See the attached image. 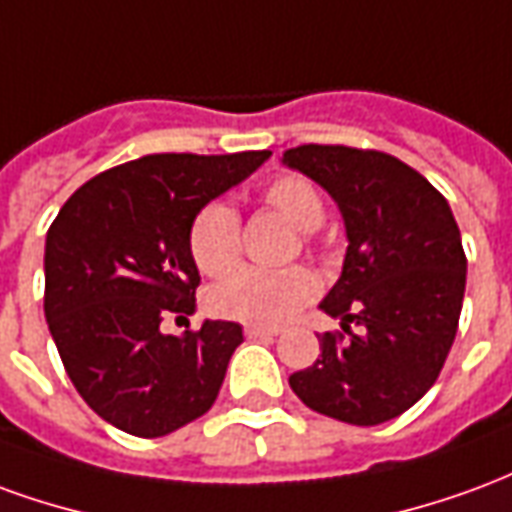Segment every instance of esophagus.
Segmentation results:
<instances>
[{
    "label": "esophagus",
    "instance_id": "34e87169",
    "mask_svg": "<svg viewBox=\"0 0 512 512\" xmlns=\"http://www.w3.org/2000/svg\"><path fill=\"white\" fill-rule=\"evenodd\" d=\"M244 334L249 340H260V337H277L279 329H268V326H246Z\"/></svg>",
    "mask_w": 512,
    "mask_h": 512
}]
</instances>
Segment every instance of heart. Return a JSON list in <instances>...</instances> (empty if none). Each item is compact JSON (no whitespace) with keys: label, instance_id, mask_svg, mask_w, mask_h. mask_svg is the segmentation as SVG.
<instances>
[{"label":"heart","instance_id":"b5f03b06","mask_svg":"<svg viewBox=\"0 0 512 512\" xmlns=\"http://www.w3.org/2000/svg\"><path fill=\"white\" fill-rule=\"evenodd\" d=\"M268 211L299 230L315 233L326 219L318 189L301 175H279L260 191ZM189 252L194 266L208 277L230 271L241 252V219L230 202L211 200L202 205L189 227ZM318 293V279L307 268H238L208 290V310L219 318L252 326H277Z\"/></svg>","mask_w":512,"mask_h":512}]
</instances>
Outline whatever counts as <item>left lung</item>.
<instances>
[{"instance_id":"8db88e82","label":"left lung","mask_w":512,"mask_h":512,"mask_svg":"<svg viewBox=\"0 0 512 512\" xmlns=\"http://www.w3.org/2000/svg\"><path fill=\"white\" fill-rule=\"evenodd\" d=\"M282 164L337 202L348 238L343 274L321 301L348 337L318 334L321 356L290 376V389L348 425L389 422L428 392L450 354L466 290L461 230L439 191L395 156L301 145Z\"/></svg>"}]
</instances>
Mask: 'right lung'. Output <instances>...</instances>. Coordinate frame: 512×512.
I'll return each mask as SVG.
<instances>
[{
  "instance_id": "obj_1",
  "label": "right lung",
  "mask_w": 512,
  "mask_h": 512,
  "mask_svg": "<svg viewBox=\"0 0 512 512\" xmlns=\"http://www.w3.org/2000/svg\"><path fill=\"white\" fill-rule=\"evenodd\" d=\"M268 156H142L87 180L51 222L46 323L76 392L109 425L156 439L213 406L244 329L164 334L161 321L194 312L191 219Z\"/></svg>"
}]
</instances>
